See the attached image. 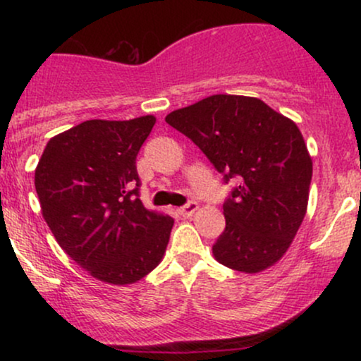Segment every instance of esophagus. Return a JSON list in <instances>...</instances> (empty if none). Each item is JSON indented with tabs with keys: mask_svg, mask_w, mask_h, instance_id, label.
<instances>
[{
	"mask_svg": "<svg viewBox=\"0 0 361 361\" xmlns=\"http://www.w3.org/2000/svg\"><path fill=\"white\" fill-rule=\"evenodd\" d=\"M197 209H198V204H197V202L192 200V202H188L186 205L180 207V209H178V212L183 215V217H190V215H192Z\"/></svg>",
	"mask_w": 361,
	"mask_h": 361,
	"instance_id": "34e87169",
	"label": "esophagus"
}]
</instances>
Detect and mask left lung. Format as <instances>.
Instances as JSON below:
<instances>
[{"mask_svg": "<svg viewBox=\"0 0 361 361\" xmlns=\"http://www.w3.org/2000/svg\"><path fill=\"white\" fill-rule=\"evenodd\" d=\"M166 122L200 147L224 183L238 180L224 202L215 259L244 273L275 264L307 210L312 159L299 127L258 98L238 94L204 98Z\"/></svg>", "mask_w": 361, "mask_h": 361, "instance_id": "1", "label": "left lung"}]
</instances>
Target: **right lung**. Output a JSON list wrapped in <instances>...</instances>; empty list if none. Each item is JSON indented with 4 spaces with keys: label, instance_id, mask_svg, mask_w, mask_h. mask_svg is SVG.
Instances as JSON below:
<instances>
[{
    "label": "right lung",
    "instance_id": "right-lung-1",
    "mask_svg": "<svg viewBox=\"0 0 361 361\" xmlns=\"http://www.w3.org/2000/svg\"><path fill=\"white\" fill-rule=\"evenodd\" d=\"M152 115L86 120L47 142L35 169L42 215L59 246L94 279L134 283L166 251L173 221L140 202L135 166Z\"/></svg>",
    "mask_w": 361,
    "mask_h": 361
}]
</instances>
